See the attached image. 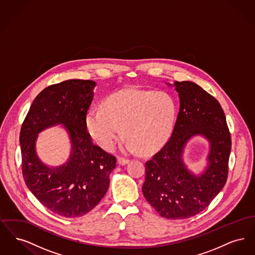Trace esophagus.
Returning a JSON list of instances; mask_svg holds the SVG:
<instances>
[{
    "label": "esophagus",
    "instance_id": "1",
    "mask_svg": "<svg viewBox=\"0 0 255 255\" xmlns=\"http://www.w3.org/2000/svg\"><path fill=\"white\" fill-rule=\"evenodd\" d=\"M130 160L128 159V158H118V163L120 164V165H125V164H127L128 162H129Z\"/></svg>",
    "mask_w": 255,
    "mask_h": 255
}]
</instances>
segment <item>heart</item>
I'll use <instances>...</instances> for the list:
<instances>
[{
  "instance_id": "obj_1",
  "label": "heart",
  "mask_w": 255,
  "mask_h": 255,
  "mask_svg": "<svg viewBox=\"0 0 255 255\" xmlns=\"http://www.w3.org/2000/svg\"><path fill=\"white\" fill-rule=\"evenodd\" d=\"M177 118L174 98L164 92L124 89L106 97L101 108L89 110L85 118L92 139L111 151L122 136L128 151L152 153L169 139Z\"/></svg>"
}]
</instances>
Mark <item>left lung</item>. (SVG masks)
<instances>
[{"mask_svg":"<svg viewBox=\"0 0 255 255\" xmlns=\"http://www.w3.org/2000/svg\"><path fill=\"white\" fill-rule=\"evenodd\" d=\"M180 110L169 140L145 163L142 192L161 217L187 219L209 206L228 179L231 133L218 100L191 81L173 85ZM196 135L210 142L208 165L201 174L192 173L182 159L186 143Z\"/></svg>","mask_w":255,"mask_h":255,"instance_id":"left-lung-1","label":"left lung"}]
</instances>
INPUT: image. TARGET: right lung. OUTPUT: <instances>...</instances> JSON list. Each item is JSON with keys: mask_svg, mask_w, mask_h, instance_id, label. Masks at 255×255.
<instances>
[{"mask_svg": "<svg viewBox=\"0 0 255 255\" xmlns=\"http://www.w3.org/2000/svg\"><path fill=\"white\" fill-rule=\"evenodd\" d=\"M96 82L71 79L45 88L33 100L24 119L20 144L24 182L37 200L50 211L67 218L90 212L106 194L117 159L95 145L85 118L94 98ZM63 125L72 150L67 162L46 166L36 156L37 133Z\"/></svg>", "mask_w": 255, "mask_h": 255, "instance_id": "add662e5", "label": "right lung"}]
</instances>
